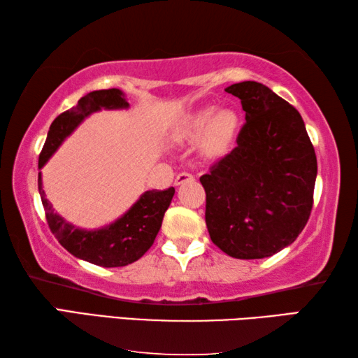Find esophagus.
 Wrapping results in <instances>:
<instances>
[{
	"label": "esophagus",
	"instance_id": "esophagus-1",
	"mask_svg": "<svg viewBox=\"0 0 358 358\" xmlns=\"http://www.w3.org/2000/svg\"><path fill=\"white\" fill-rule=\"evenodd\" d=\"M189 181H194V175H191L189 172H181L177 175V178H175V186L189 183Z\"/></svg>",
	"mask_w": 358,
	"mask_h": 358
}]
</instances>
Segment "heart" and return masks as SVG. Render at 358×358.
<instances>
[{
  "instance_id": "1",
  "label": "heart",
  "mask_w": 358,
  "mask_h": 358,
  "mask_svg": "<svg viewBox=\"0 0 358 358\" xmlns=\"http://www.w3.org/2000/svg\"><path fill=\"white\" fill-rule=\"evenodd\" d=\"M238 129V117L232 110L216 112L215 107H203L192 112L175 126L173 142L194 145L201 142L202 153L207 157L226 155L232 147Z\"/></svg>"
}]
</instances>
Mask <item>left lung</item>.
Segmentation results:
<instances>
[{"mask_svg":"<svg viewBox=\"0 0 358 358\" xmlns=\"http://www.w3.org/2000/svg\"><path fill=\"white\" fill-rule=\"evenodd\" d=\"M246 123L237 147L201 177L205 222L230 257L264 259L292 245L313 208L317 159L296 108L257 82L226 88Z\"/></svg>","mask_w":358,"mask_h":358,"instance_id":"obj_1","label":"left lung"}]
</instances>
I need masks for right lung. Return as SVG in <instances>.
I'll return each mask as SVG.
<instances>
[{
    "label": "right lung",
    "mask_w": 358,
    "mask_h": 358,
    "mask_svg": "<svg viewBox=\"0 0 358 358\" xmlns=\"http://www.w3.org/2000/svg\"><path fill=\"white\" fill-rule=\"evenodd\" d=\"M102 108L126 110L129 108V102L126 99V94L118 88L98 90L85 94L78 99L77 106L53 120L47 132L44 148L39 155V171L55 155L66 138L83 123L85 118L94 112H101ZM38 186L48 227L59 245L74 257L106 268L129 265L150 250L175 194V187H169L166 191H145L118 220L99 229H82L59 216L53 205L47 201L41 172Z\"/></svg>",
    "instance_id": "right-lung-1"
}]
</instances>
